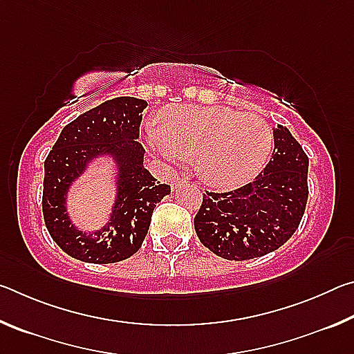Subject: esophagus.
I'll list each match as a JSON object with an SVG mask.
<instances>
[{
  "label": "esophagus",
  "instance_id": "34e87169",
  "mask_svg": "<svg viewBox=\"0 0 354 354\" xmlns=\"http://www.w3.org/2000/svg\"><path fill=\"white\" fill-rule=\"evenodd\" d=\"M185 183H187V181H185V179H183V178H175V179H173V183H171V190L179 189V187H181V185H184Z\"/></svg>",
  "mask_w": 354,
  "mask_h": 354
}]
</instances>
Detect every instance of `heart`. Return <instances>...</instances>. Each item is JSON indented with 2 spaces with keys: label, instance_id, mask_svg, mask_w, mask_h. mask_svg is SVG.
Here are the masks:
<instances>
[{
  "label": "heart",
  "instance_id": "1",
  "mask_svg": "<svg viewBox=\"0 0 354 354\" xmlns=\"http://www.w3.org/2000/svg\"><path fill=\"white\" fill-rule=\"evenodd\" d=\"M160 118V128L147 127L151 148L170 162L195 160L200 178L214 187L247 184L273 151V131L257 113L226 106H176Z\"/></svg>",
  "mask_w": 354,
  "mask_h": 354
}]
</instances>
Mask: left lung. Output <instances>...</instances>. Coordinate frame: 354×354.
<instances>
[{
  "instance_id": "obj_1",
  "label": "left lung",
  "mask_w": 354,
  "mask_h": 354,
  "mask_svg": "<svg viewBox=\"0 0 354 354\" xmlns=\"http://www.w3.org/2000/svg\"><path fill=\"white\" fill-rule=\"evenodd\" d=\"M274 149L253 183L207 192L194 225L196 236L220 257L247 261L272 253L297 231L308 203L309 159L290 131L273 129Z\"/></svg>"
}]
</instances>
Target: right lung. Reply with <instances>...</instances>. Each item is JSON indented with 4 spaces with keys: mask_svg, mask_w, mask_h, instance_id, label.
Returning <instances> with one entry per match:
<instances>
[{
    "mask_svg": "<svg viewBox=\"0 0 354 354\" xmlns=\"http://www.w3.org/2000/svg\"><path fill=\"white\" fill-rule=\"evenodd\" d=\"M147 101L118 97L84 112L62 129L45 159L44 218L59 247L75 259L91 263L124 261L139 251L153 211L170 194L143 167L145 149L139 143L142 112ZM109 153L120 170L118 200L103 230L86 235L76 230L64 209L68 187L93 157Z\"/></svg>",
    "mask_w": 354,
    "mask_h": 354,
    "instance_id": "obj_1",
    "label": "right lung"
}]
</instances>
